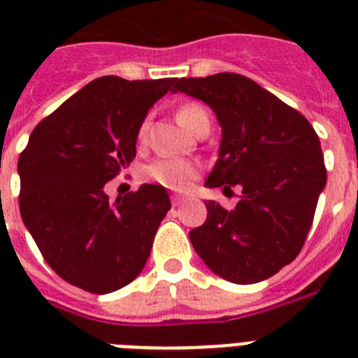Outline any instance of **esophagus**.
Masks as SVG:
<instances>
[{
  "instance_id": "obj_1",
  "label": "esophagus",
  "mask_w": 358,
  "mask_h": 358,
  "mask_svg": "<svg viewBox=\"0 0 358 358\" xmlns=\"http://www.w3.org/2000/svg\"><path fill=\"white\" fill-rule=\"evenodd\" d=\"M185 197H182V195H172V206H181L182 203H185Z\"/></svg>"
}]
</instances>
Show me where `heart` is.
Instances as JSON below:
<instances>
[{
	"instance_id": "obj_1",
	"label": "heart",
	"mask_w": 358,
	"mask_h": 358,
	"mask_svg": "<svg viewBox=\"0 0 358 358\" xmlns=\"http://www.w3.org/2000/svg\"><path fill=\"white\" fill-rule=\"evenodd\" d=\"M176 117L179 124L190 130V132H197V128L203 123H208L210 114L208 110L204 108L199 103H186V105L179 106L176 112ZM146 132H148V123H141L139 130H137V141L143 143L146 139ZM146 181H152L155 185L168 188L173 192H185L192 186V182L199 176V166L192 161H185V159H170L161 157L146 164L143 170Z\"/></svg>"
}]
</instances>
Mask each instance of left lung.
<instances>
[{
    "mask_svg": "<svg viewBox=\"0 0 358 358\" xmlns=\"http://www.w3.org/2000/svg\"><path fill=\"white\" fill-rule=\"evenodd\" d=\"M204 101L222 128L208 188L241 186L234 210L206 201L190 231L204 264L235 284L261 282L297 257L326 186L319 136L301 112L241 74L182 78L176 90Z\"/></svg>",
    "mask_w": 358,
    "mask_h": 358,
    "instance_id": "obj_1",
    "label": "left lung"
}]
</instances>
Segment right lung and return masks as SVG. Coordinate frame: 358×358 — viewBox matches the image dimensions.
I'll list each match as a JSON object with an SVG mask.
<instances>
[{
  "label": "right lung",
  "instance_id": "1",
  "mask_svg": "<svg viewBox=\"0 0 358 358\" xmlns=\"http://www.w3.org/2000/svg\"><path fill=\"white\" fill-rule=\"evenodd\" d=\"M176 78L94 79L43 119L21 152L20 212L48 266L85 292H115L145 268L170 210L163 186L110 203L112 181L136 157L137 130Z\"/></svg>",
  "mask_w": 358,
  "mask_h": 358
}]
</instances>
